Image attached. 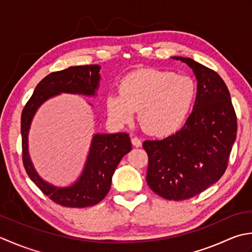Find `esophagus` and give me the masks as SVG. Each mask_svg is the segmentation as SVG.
Returning <instances> with one entry per match:
<instances>
[{"label": "esophagus", "instance_id": "34e87169", "mask_svg": "<svg viewBox=\"0 0 252 252\" xmlns=\"http://www.w3.org/2000/svg\"><path fill=\"white\" fill-rule=\"evenodd\" d=\"M131 143H132V146H133V147H137V148L141 147V145H142L141 140H140V139H138L137 137H132V138H131Z\"/></svg>", "mask_w": 252, "mask_h": 252}]
</instances>
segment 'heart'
Masks as SVG:
<instances>
[{"mask_svg":"<svg viewBox=\"0 0 252 252\" xmlns=\"http://www.w3.org/2000/svg\"><path fill=\"white\" fill-rule=\"evenodd\" d=\"M119 91L106 96V110L113 122L128 124L138 111V120L148 133L167 137L181 130L189 120L198 87L191 77L174 71L140 69L125 76Z\"/></svg>","mask_w":252,"mask_h":252,"instance_id":"b5f03b06","label":"heart"}]
</instances>
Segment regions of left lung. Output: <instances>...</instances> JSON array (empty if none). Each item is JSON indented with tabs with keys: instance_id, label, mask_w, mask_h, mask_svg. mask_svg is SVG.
I'll list each match as a JSON object with an SVG mask.
<instances>
[{
	"instance_id": "obj_1",
	"label": "left lung",
	"mask_w": 252,
	"mask_h": 252,
	"mask_svg": "<svg viewBox=\"0 0 252 252\" xmlns=\"http://www.w3.org/2000/svg\"><path fill=\"white\" fill-rule=\"evenodd\" d=\"M197 78L196 104L181 130L162 140L143 141L147 183L164 199H189L223 176L237 133V119L226 85L214 70L189 58Z\"/></svg>"
}]
</instances>
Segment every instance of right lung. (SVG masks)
Returning <instances> with one entry per match:
<instances>
[{
    "label": "right lung",
    "mask_w": 252,
    "mask_h": 252,
    "mask_svg": "<svg viewBox=\"0 0 252 252\" xmlns=\"http://www.w3.org/2000/svg\"><path fill=\"white\" fill-rule=\"evenodd\" d=\"M99 65L71 66L54 71L40 81L22 113L23 162L30 179L45 196L67 208H86L99 203L109 192L112 176L122 158L131 150L126 132L95 133L92 138L84 171L76 183L68 187H56L43 181L35 172L28 152V132L35 112L50 97L60 94L92 96L99 88Z\"/></svg>",
    "instance_id": "add662e5"
}]
</instances>
